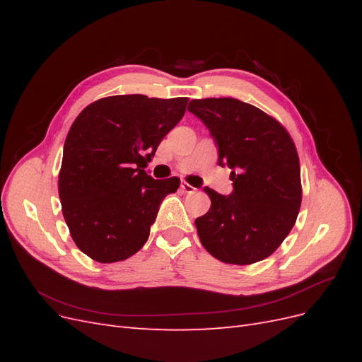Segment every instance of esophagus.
<instances>
[{
    "label": "esophagus",
    "instance_id": "obj_1",
    "mask_svg": "<svg viewBox=\"0 0 362 362\" xmlns=\"http://www.w3.org/2000/svg\"><path fill=\"white\" fill-rule=\"evenodd\" d=\"M181 190H182L184 193H187V194H192V193L196 192V189L193 187V185H190V184H187V182H181Z\"/></svg>",
    "mask_w": 362,
    "mask_h": 362
}]
</instances>
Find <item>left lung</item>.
I'll use <instances>...</instances> for the list:
<instances>
[{
	"instance_id": "obj_1",
	"label": "left lung",
	"mask_w": 362,
	"mask_h": 362,
	"mask_svg": "<svg viewBox=\"0 0 362 362\" xmlns=\"http://www.w3.org/2000/svg\"><path fill=\"white\" fill-rule=\"evenodd\" d=\"M217 146L218 166L231 169L228 196L205 187L211 206L194 221L202 246L228 264L270 257L288 235L302 202L300 166L278 120L234 98L192 100Z\"/></svg>"
}]
</instances>
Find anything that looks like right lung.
<instances>
[{
    "instance_id": "right-lung-1",
    "label": "right lung",
    "mask_w": 362,
    "mask_h": 362,
    "mask_svg": "<svg viewBox=\"0 0 362 362\" xmlns=\"http://www.w3.org/2000/svg\"><path fill=\"white\" fill-rule=\"evenodd\" d=\"M187 98L117 95L76 116L63 148L59 196L75 245L98 262L124 261L149 237L163 199L180 178L140 169L185 113Z\"/></svg>"
}]
</instances>
